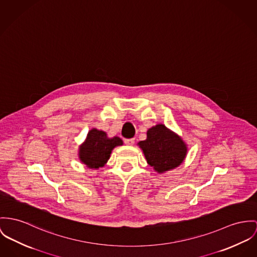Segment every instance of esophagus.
Instances as JSON below:
<instances>
[{"mask_svg":"<svg viewBox=\"0 0 257 257\" xmlns=\"http://www.w3.org/2000/svg\"><path fill=\"white\" fill-rule=\"evenodd\" d=\"M124 144L127 146H133L135 144V139H125Z\"/></svg>","mask_w":257,"mask_h":257,"instance_id":"esophagus-1","label":"esophagus"}]
</instances>
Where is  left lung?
<instances>
[{
	"label": "left lung",
	"mask_w": 257,
	"mask_h": 257,
	"mask_svg": "<svg viewBox=\"0 0 257 257\" xmlns=\"http://www.w3.org/2000/svg\"><path fill=\"white\" fill-rule=\"evenodd\" d=\"M147 162L159 174L181 165L188 154L187 144L175 132L163 124H157L147 131V139L139 142Z\"/></svg>",
	"instance_id": "left-lung-1"
}]
</instances>
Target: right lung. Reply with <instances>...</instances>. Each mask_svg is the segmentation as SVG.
I'll return each instance as SVG.
<instances>
[{
	"label": "right lung",
	"instance_id": "obj_1",
	"mask_svg": "<svg viewBox=\"0 0 257 257\" xmlns=\"http://www.w3.org/2000/svg\"><path fill=\"white\" fill-rule=\"evenodd\" d=\"M122 145L123 141L117 136L108 138L104 131L93 128L79 146L80 161L91 169H99L107 162L112 150Z\"/></svg>",
	"mask_w": 257,
	"mask_h": 257
}]
</instances>
